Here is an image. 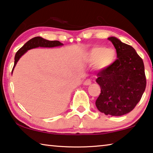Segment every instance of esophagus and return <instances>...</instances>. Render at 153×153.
I'll return each instance as SVG.
<instances>
[{
	"label": "esophagus",
	"mask_w": 153,
	"mask_h": 153,
	"mask_svg": "<svg viewBox=\"0 0 153 153\" xmlns=\"http://www.w3.org/2000/svg\"><path fill=\"white\" fill-rule=\"evenodd\" d=\"M91 84V80L89 79H86V80L84 82V85H85V86H88V85H90Z\"/></svg>",
	"instance_id": "esophagus-1"
}]
</instances>
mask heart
<instances>
[{"label": "heart", "mask_w": 153, "mask_h": 153, "mask_svg": "<svg viewBox=\"0 0 153 153\" xmlns=\"http://www.w3.org/2000/svg\"><path fill=\"white\" fill-rule=\"evenodd\" d=\"M117 53L113 48L95 46L86 53V61L90 64H95L98 69H104L110 67L115 62Z\"/></svg>", "instance_id": "b5f03b06"}]
</instances>
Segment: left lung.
I'll use <instances>...</instances> for the list:
<instances>
[{
	"mask_svg": "<svg viewBox=\"0 0 153 153\" xmlns=\"http://www.w3.org/2000/svg\"><path fill=\"white\" fill-rule=\"evenodd\" d=\"M108 39L115 48L117 59L97 75L101 93L95 105L106 115L121 116L133 110L142 98L146 86L144 65L131 45L115 37Z\"/></svg>",
	"mask_w": 153,
	"mask_h": 153,
	"instance_id": "8db88e82",
	"label": "left lung"
}]
</instances>
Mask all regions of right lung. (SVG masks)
<instances>
[{"mask_svg": "<svg viewBox=\"0 0 153 153\" xmlns=\"http://www.w3.org/2000/svg\"><path fill=\"white\" fill-rule=\"evenodd\" d=\"M62 45H63L62 43H61L58 40H53V41L47 40L44 39V38L39 37V36L33 38L32 39L29 40L28 42H27L23 46L20 48V49L16 52V56H15V58H14L15 61H14V65H13V68L15 67L16 65V63L18 62V61L19 60V59L20 58V57H21L25 53H26L28 50L33 49V48L39 47H54L62 46Z\"/></svg>", "mask_w": 153, "mask_h": 153, "instance_id": "right-lung-1", "label": "right lung"}]
</instances>
